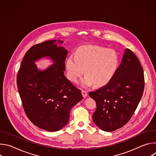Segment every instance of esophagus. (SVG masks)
Instances as JSON below:
<instances>
[{"label": "esophagus", "instance_id": "esophagus-1", "mask_svg": "<svg viewBox=\"0 0 156 156\" xmlns=\"http://www.w3.org/2000/svg\"><path fill=\"white\" fill-rule=\"evenodd\" d=\"M81 93H82V95L83 96V98H86L87 96V93L86 91H84V90H82L81 91Z\"/></svg>", "mask_w": 156, "mask_h": 156}]
</instances>
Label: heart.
Instances as JSON below:
<instances>
[{
    "mask_svg": "<svg viewBox=\"0 0 156 156\" xmlns=\"http://www.w3.org/2000/svg\"><path fill=\"white\" fill-rule=\"evenodd\" d=\"M119 65V57L113 49L98 46H86L80 48L76 56L70 55L66 62L70 79L77 82L83 75L84 87L94 84L96 86L108 83L114 76Z\"/></svg>",
    "mask_w": 156,
    "mask_h": 156,
    "instance_id": "b5f03b06",
    "label": "heart"
}]
</instances>
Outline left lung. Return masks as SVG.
Listing matches in <instances>:
<instances>
[{
    "mask_svg": "<svg viewBox=\"0 0 156 156\" xmlns=\"http://www.w3.org/2000/svg\"><path fill=\"white\" fill-rule=\"evenodd\" d=\"M144 88L141 63L134 53L126 49L112 79L105 86L89 93L97 105L93 115L94 123L105 131L123 126L136 110Z\"/></svg>",
    "mask_w": 156,
    "mask_h": 156,
    "instance_id": "8db88e82",
    "label": "left lung"
}]
</instances>
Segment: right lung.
<instances>
[{
  "instance_id": "obj_1",
  "label": "right lung",
  "mask_w": 156,
  "mask_h": 156,
  "mask_svg": "<svg viewBox=\"0 0 156 156\" xmlns=\"http://www.w3.org/2000/svg\"><path fill=\"white\" fill-rule=\"evenodd\" d=\"M51 40L31 47L26 53L18 71L16 83L26 115L37 127L57 131L69 123L71 108L83 99L77 89L64 75L68 51ZM46 57L53 64L44 71L35 62Z\"/></svg>"
}]
</instances>
